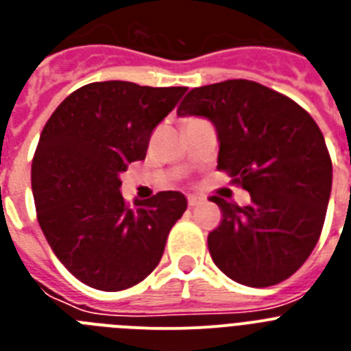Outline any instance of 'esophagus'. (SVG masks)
<instances>
[{
  "mask_svg": "<svg viewBox=\"0 0 351 351\" xmlns=\"http://www.w3.org/2000/svg\"><path fill=\"white\" fill-rule=\"evenodd\" d=\"M204 202H206V198L204 197H198V195H188V206L190 207H197Z\"/></svg>",
  "mask_w": 351,
  "mask_h": 351,
  "instance_id": "34e87169",
  "label": "esophagus"
}]
</instances>
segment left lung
<instances>
[{
  "label": "left lung",
  "mask_w": 351,
  "mask_h": 351,
  "mask_svg": "<svg viewBox=\"0 0 351 351\" xmlns=\"http://www.w3.org/2000/svg\"><path fill=\"white\" fill-rule=\"evenodd\" d=\"M178 116L213 123L218 170L251 197L244 207L210 197L223 213L207 237L214 263L246 287L290 278L318 243L332 190V161L315 119L288 96L244 79L191 89Z\"/></svg>",
  "instance_id": "1"
}]
</instances>
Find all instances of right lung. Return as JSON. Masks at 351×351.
I'll return each instance as SVG.
<instances>
[{
    "instance_id": "right-lung-1",
    "label": "right lung",
    "mask_w": 351,
    "mask_h": 351,
    "mask_svg": "<svg viewBox=\"0 0 351 351\" xmlns=\"http://www.w3.org/2000/svg\"><path fill=\"white\" fill-rule=\"evenodd\" d=\"M186 89L93 82L49 117L31 165L36 216L54 255L84 285L125 290L160 263L188 200L160 191L132 209L119 191L121 173L144 160L151 133Z\"/></svg>"
}]
</instances>
